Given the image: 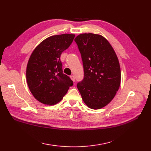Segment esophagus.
Segmentation results:
<instances>
[{
  "instance_id": "esophagus-1",
  "label": "esophagus",
  "mask_w": 151,
  "mask_h": 151,
  "mask_svg": "<svg viewBox=\"0 0 151 151\" xmlns=\"http://www.w3.org/2000/svg\"><path fill=\"white\" fill-rule=\"evenodd\" d=\"M70 78H71V80H72V81H73V82H75V76H74L73 75H71V76H70Z\"/></svg>"
}]
</instances>
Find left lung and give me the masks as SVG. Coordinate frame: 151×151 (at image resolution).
Segmentation results:
<instances>
[{
    "label": "left lung",
    "mask_w": 151,
    "mask_h": 151,
    "mask_svg": "<svg viewBox=\"0 0 151 151\" xmlns=\"http://www.w3.org/2000/svg\"><path fill=\"white\" fill-rule=\"evenodd\" d=\"M75 41L84 68V78L77 84L78 89L87 106L100 109L113 99L119 88V62L111 45L100 35L83 34Z\"/></svg>",
    "instance_id": "8db88e82"
}]
</instances>
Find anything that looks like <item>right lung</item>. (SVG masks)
Segmentation results:
<instances>
[{
    "instance_id": "1",
    "label": "right lung",
    "mask_w": 151,
    "mask_h": 151,
    "mask_svg": "<svg viewBox=\"0 0 151 151\" xmlns=\"http://www.w3.org/2000/svg\"><path fill=\"white\" fill-rule=\"evenodd\" d=\"M74 34L50 37L40 43L32 53L26 69L29 88L34 97L45 105L58 104L73 84L63 73L60 55L73 42Z\"/></svg>"
}]
</instances>
